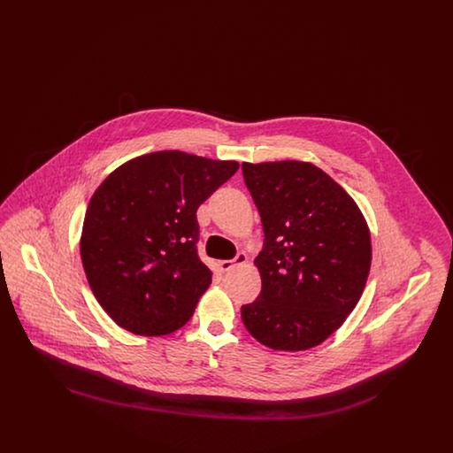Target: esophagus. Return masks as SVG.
I'll return each mask as SVG.
<instances>
[{"label": "esophagus", "instance_id": "34e87169", "mask_svg": "<svg viewBox=\"0 0 453 453\" xmlns=\"http://www.w3.org/2000/svg\"><path fill=\"white\" fill-rule=\"evenodd\" d=\"M246 261H248V257H246L244 253H239L234 259H224V261H219V263H217V268H219L220 272H229V270L236 268L239 265H244Z\"/></svg>", "mask_w": 453, "mask_h": 453}]
</instances>
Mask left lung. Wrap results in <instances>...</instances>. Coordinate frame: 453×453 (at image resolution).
<instances>
[{"instance_id": "obj_1", "label": "left lung", "mask_w": 453, "mask_h": 453, "mask_svg": "<svg viewBox=\"0 0 453 453\" xmlns=\"http://www.w3.org/2000/svg\"><path fill=\"white\" fill-rule=\"evenodd\" d=\"M242 176L265 241L255 259L261 292L241 307V319L272 349L321 345L364 294L372 261L365 217L311 163H242Z\"/></svg>"}]
</instances>
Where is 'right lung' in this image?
<instances>
[{
  "label": "right lung",
  "mask_w": 453,
  "mask_h": 453,
  "mask_svg": "<svg viewBox=\"0 0 453 453\" xmlns=\"http://www.w3.org/2000/svg\"><path fill=\"white\" fill-rule=\"evenodd\" d=\"M239 165L181 151L139 156L91 196L81 261L93 296L134 334L163 336L190 321L212 272L196 253V209Z\"/></svg>",
  "instance_id": "obj_1"
}]
</instances>
